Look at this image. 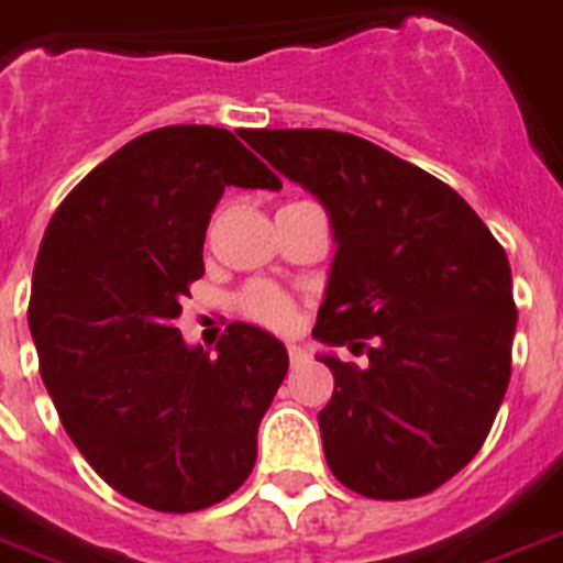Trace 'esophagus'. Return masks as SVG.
Masks as SVG:
<instances>
[{
  "label": "esophagus",
  "mask_w": 563,
  "mask_h": 563,
  "mask_svg": "<svg viewBox=\"0 0 563 563\" xmlns=\"http://www.w3.org/2000/svg\"><path fill=\"white\" fill-rule=\"evenodd\" d=\"M289 361H291V366H300V363L309 361V352H306L303 346H297V343H291V346H289Z\"/></svg>",
  "instance_id": "esophagus-1"
}]
</instances>
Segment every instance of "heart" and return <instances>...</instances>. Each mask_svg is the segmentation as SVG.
<instances>
[{
  "label": "heart",
  "instance_id": "1",
  "mask_svg": "<svg viewBox=\"0 0 563 563\" xmlns=\"http://www.w3.org/2000/svg\"><path fill=\"white\" fill-rule=\"evenodd\" d=\"M238 309L243 318L274 329V332H289L295 325V303L272 283H252L238 297Z\"/></svg>",
  "mask_w": 563,
  "mask_h": 563
}]
</instances>
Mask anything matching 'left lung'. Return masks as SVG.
<instances>
[{
    "label": "left lung",
    "instance_id": "1",
    "mask_svg": "<svg viewBox=\"0 0 563 563\" xmlns=\"http://www.w3.org/2000/svg\"><path fill=\"white\" fill-rule=\"evenodd\" d=\"M249 145L309 188L338 254L314 338L332 400L318 415L329 470L352 493H432L478 455L512 372L518 309L504 245L470 202L418 165L343 131L263 129Z\"/></svg>",
    "mask_w": 563,
    "mask_h": 563
}]
</instances>
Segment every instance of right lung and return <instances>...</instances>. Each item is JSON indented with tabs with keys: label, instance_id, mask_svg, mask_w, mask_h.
Masks as SVG:
<instances>
[{
	"label": "right lung",
	"instance_id": "add662e5",
	"mask_svg": "<svg viewBox=\"0 0 563 563\" xmlns=\"http://www.w3.org/2000/svg\"><path fill=\"white\" fill-rule=\"evenodd\" d=\"M225 186L280 179L225 129L148 131L59 202L33 266L27 325L65 432L108 486L157 512L220 504L252 475L289 369L257 325L231 323L217 357L174 325Z\"/></svg>",
	"mask_w": 563,
	"mask_h": 563
}]
</instances>
